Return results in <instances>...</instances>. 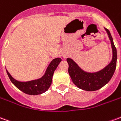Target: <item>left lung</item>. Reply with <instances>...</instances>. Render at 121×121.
Wrapping results in <instances>:
<instances>
[{
	"instance_id": "8db88e82",
	"label": "left lung",
	"mask_w": 121,
	"mask_h": 121,
	"mask_svg": "<svg viewBox=\"0 0 121 121\" xmlns=\"http://www.w3.org/2000/svg\"><path fill=\"white\" fill-rule=\"evenodd\" d=\"M111 40L113 58L110 63L105 68L96 73H87L78 66V65L71 58H67L69 64L68 72L73 83L82 90L86 91H95L105 86L113 77L117 66V49L114 45L113 38L109 31L105 29Z\"/></svg>"
}]
</instances>
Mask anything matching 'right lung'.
Returning a JSON list of instances; mask_svg holds the SVG:
<instances>
[{
	"label": "right lung",
	"instance_id": "1",
	"mask_svg": "<svg viewBox=\"0 0 121 121\" xmlns=\"http://www.w3.org/2000/svg\"><path fill=\"white\" fill-rule=\"evenodd\" d=\"M61 59L60 58L54 59L50 63L49 66L46 69V71L44 75L42 78L34 80V81H28V82H19L12 77L10 74L8 73L7 70L6 72L10 79L11 82L16 86L22 91L23 92L29 95H38L45 92L48 89L50 85L52 84V80L53 74L54 71L58 66L59 63H60Z\"/></svg>",
	"mask_w": 121,
	"mask_h": 121
}]
</instances>
